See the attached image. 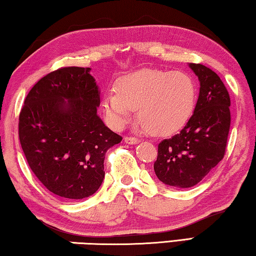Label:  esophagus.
<instances>
[{
  "mask_svg": "<svg viewBox=\"0 0 256 256\" xmlns=\"http://www.w3.org/2000/svg\"><path fill=\"white\" fill-rule=\"evenodd\" d=\"M124 140L126 143L132 144H132H137V143L140 142L138 138H136V137H132V136H126Z\"/></svg>",
  "mask_w": 256,
  "mask_h": 256,
  "instance_id": "34e87169",
  "label": "esophagus"
}]
</instances>
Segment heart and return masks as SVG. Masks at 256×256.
Instances as JSON below:
<instances>
[{
	"instance_id": "1",
	"label": "heart",
	"mask_w": 256,
	"mask_h": 256,
	"mask_svg": "<svg viewBox=\"0 0 256 256\" xmlns=\"http://www.w3.org/2000/svg\"><path fill=\"white\" fill-rule=\"evenodd\" d=\"M195 102V83L186 72L142 69L119 80L116 91L104 97L102 110L110 124L121 129L138 108V120L148 132L168 135L187 124Z\"/></svg>"
}]
</instances>
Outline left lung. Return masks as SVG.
Here are the masks:
<instances>
[{"instance_id": "8db88e82", "label": "left lung", "mask_w": 256, "mask_h": 256, "mask_svg": "<svg viewBox=\"0 0 256 256\" xmlns=\"http://www.w3.org/2000/svg\"><path fill=\"white\" fill-rule=\"evenodd\" d=\"M200 80L194 113L179 134L158 144L156 176L176 188L198 184L224 157L231 124L230 96L220 76L208 66L190 64Z\"/></svg>"}]
</instances>
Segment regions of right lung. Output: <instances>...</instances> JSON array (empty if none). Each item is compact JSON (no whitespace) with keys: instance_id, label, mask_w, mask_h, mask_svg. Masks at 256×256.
<instances>
[{"instance_id":"right-lung-1","label":"right lung","mask_w":256,"mask_h":256,"mask_svg":"<svg viewBox=\"0 0 256 256\" xmlns=\"http://www.w3.org/2000/svg\"><path fill=\"white\" fill-rule=\"evenodd\" d=\"M91 68L48 74L28 92L20 114V140L32 172L66 200L94 195L102 184L106 151L122 137L97 114L100 90Z\"/></svg>"}]
</instances>
